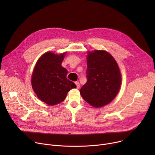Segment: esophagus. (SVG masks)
Returning a JSON list of instances; mask_svg holds the SVG:
<instances>
[{
  "label": "esophagus",
  "instance_id": "34e87169",
  "mask_svg": "<svg viewBox=\"0 0 155 155\" xmlns=\"http://www.w3.org/2000/svg\"><path fill=\"white\" fill-rule=\"evenodd\" d=\"M75 85H76V87H77V88H79L80 85V84L78 82H75Z\"/></svg>",
  "mask_w": 155,
  "mask_h": 155
}]
</instances>
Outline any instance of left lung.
Segmentation results:
<instances>
[{
    "instance_id": "obj_1",
    "label": "left lung",
    "mask_w": 155,
    "mask_h": 155,
    "mask_svg": "<svg viewBox=\"0 0 155 155\" xmlns=\"http://www.w3.org/2000/svg\"><path fill=\"white\" fill-rule=\"evenodd\" d=\"M86 74L87 81L80 92L87 103L101 107L115 98L121 76L118 64L110 54L102 50L88 52Z\"/></svg>"
}]
</instances>
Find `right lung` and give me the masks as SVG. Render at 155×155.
<instances>
[{"instance_id":"add662e5","label":"right lung","mask_w":155,"mask_h":155,"mask_svg":"<svg viewBox=\"0 0 155 155\" xmlns=\"http://www.w3.org/2000/svg\"><path fill=\"white\" fill-rule=\"evenodd\" d=\"M66 53L48 52L37 61L31 78L32 87L38 98L53 105L63 102L75 84L67 78L68 71L61 66Z\"/></svg>"}]
</instances>
